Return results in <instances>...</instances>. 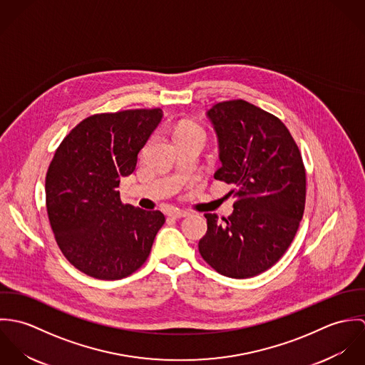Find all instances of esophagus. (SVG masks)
<instances>
[{
  "label": "esophagus",
  "instance_id": "obj_1",
  "mask_svg": "<svg viewBox=\"0 0 365 365\" xmlns=\"http://www.w3.org/2000/svg\"><path fill=\"white\" fill-rule=\"evenodd\" d=\"M190 212L188 210H184V209H171L168 212V216H171L173 219H180V217H185L188 216Z\"/></svg>",
  "mask_w": 365,
  "mask_h": 365
}]
</instances>
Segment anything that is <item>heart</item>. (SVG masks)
Segmentation results:
<instances>
[{
    "instance_id": "heart-1",
    "label": "heart",
    "mask_w": 365,
    "mask_h": 365,
    "mask_svg": "<svg viewBox=\"0 0 365 365\" xmlns=\"http://www.w3.org/2000/svg\"><path fill=\"white\" fill-rule=\"evenodd\" d=\"M173 136H174L175 143H178L181 140L197 138V136H201L205 139L207 133H205L204 128L200 126L198 123L191 122V120H182V122L177 123L175 128L173 129Z\"/></svg>"
}]
</instances>
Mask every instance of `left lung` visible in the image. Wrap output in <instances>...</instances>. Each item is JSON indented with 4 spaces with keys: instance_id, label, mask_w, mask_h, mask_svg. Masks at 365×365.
<instances>
[{
    "instance_id": "8db88e82",
    "label": "left lung",
    "mask_w": 365,
    "mask_h": 365,
    "mask_svg": "<svg viewBox=\"0 0 365 365\" xmlns=\"http://www.w3.org/2000/svg\"><path fill=\"white\" fill-rule=\"evenodd\" d=\"M219 142L215 178L232 184L233 213H205L202 259L230 278L256 277L292 243L305 209L307 174L299 149L274 115L243 100L207 112Z\"/></svg>"
}]
</instances>
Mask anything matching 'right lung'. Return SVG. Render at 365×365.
I'll return each mask as SVG.
<instances>
[{
  "mask_svg": "<svg viewBox=\"0 0 365 365\" xmlns=\"http://www.w3.org/2000/svg\"><path fill=\"white\" fill-rule=\"evenodd\" d=\"M163 110L129 109L80 122L60 143L46 174V208L56 242L77 269L120 279L148 260L165 217L123 205L118 191Z\"/></svg>",
  "mask_w": 365,
  "mask_h": 365,
  "instance_id": "add662e5",
  "label": "right lung"
}]
</instances>
